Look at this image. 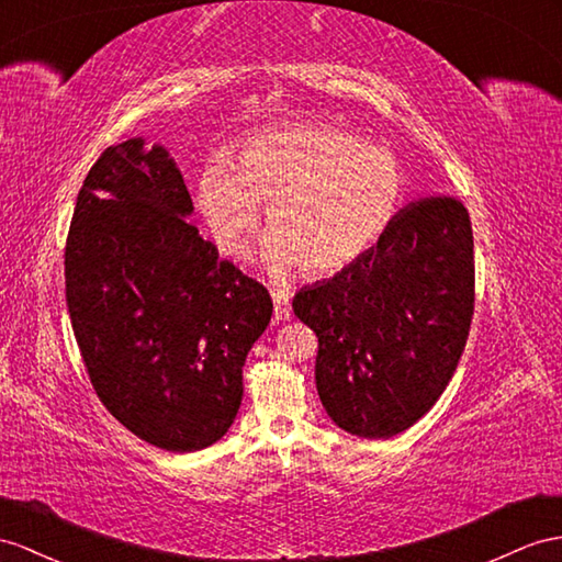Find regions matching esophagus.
Here are the masks:
<instances>
[{
	"instance_id": "1",
	"label": "esophagus",
	"mask_w": 562,
	"mask_h": 562,
	"mask_svg": "<svg viewBox=\"0 0 562 562\" xmlns=\"http://www.w3.org/2000/svg\"><path fill=\"white\" fill-rule=\"evenodd\" d=\"M272 304H276V321H286L292 315L290 294L282 290H272Z\"/></svg>"
}]
</instances>
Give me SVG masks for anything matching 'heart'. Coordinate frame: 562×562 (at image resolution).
I'll use <instances>...</instances> for the list:
<instances>
[{"label": "heart", "instance_id": "1", "mask_svg": "<svg viewBox=\"0 0 562 562\" xmlns=\"http://www.w3.org/2000/svg\"><path fill=\"white\" fill-rule=\"evenodd\" d=\"M406 192L398 158L333 125H284L241 144L233 170L209 166L199 209L221 249L247 256L268 206L263 261L321 278L349 266L392 223Z\"/></svg>", "mask_w": 562, "mask_h": 562}]
</instances>
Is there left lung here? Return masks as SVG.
<instances>
[{
  "label": "left lung",
  "instance_id": "left-lung-1",
  "mask_svg": "<svg viewBox=\"0 0 562 562\" xmlns=\"http://www.w3.org/2000/svg\"><path fill=\"white\" fill-rule=\"evenodd\" d=\"M472 247L468 209L427 196L335 278L296 292L292 308L318 337L315 386L335 425L390 439L437 404L470 333Z\"/></svg>",
  "mask_w": 562,
  "mask_h": 562
}]
</instances>
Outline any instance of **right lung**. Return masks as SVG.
<instances>
[{"label":"right lung","mask_w":562,"mask_h":562,"mask_svg":"<svg viewBox=\"0 0 562 562\" xmlns=\"http://www.w3.org/2000/svg\"><path fill=\"white\" fill-rule=\"evenodd\" d=\"M161 144L104 149L66 239V306L106 411L172 453L218 441L241 404V368L272 315L261 282L221 261Z\"/></svg>","instance_id":"obj_1"}]
</instances>
